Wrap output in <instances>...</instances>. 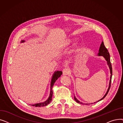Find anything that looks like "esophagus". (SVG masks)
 Listing matches in <instances>:
<instances>
[{
  "label": "esophagus",
  "instance_id": "esophagus-1",
  "mask_svg": "<svg viewBox=\"0 0 123 123\" xmlns=\"http://www.w3.org/2000/svg\"><path fill=\"white\" fill-rule=\"evenodd\" d=\"M70 73V70L68 68H66L63 70V74L64 75H68Z\"/></svg>",
  "mask_w": 123,
  "mask_h": 123
}]
</instances>
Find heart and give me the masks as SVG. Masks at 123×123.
Here are the masks:
<instances>
[{
	"instance_id": "obj_1",
	"label": "heart",
	"mask_w": 123,
	"mask_h": 123,
	"mask_svg": "<svg viewBox=\"0 0 123 123\" xmlns=\"http://www.w3.org/2000/svg\"><path fill=\"white\" fill-rule=\"evenodd\" d=\"M72 43H73V40L71 39L68 38L62 43L61 47L63 49H67L71 45ZM79 48V43L76 42L74 43L73 45H72L71 50V53L74 54L76 53L78 51Z\"/></svg>"
}]
</instances>
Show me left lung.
Instances as JSON below:
<instances>
[{
  "label": "left lung",
  "instance_id": "obj_1",
  "mask_svg": "<svg viewBox=\"0 0 123 123\" xmlns=\"http://www.w3.org/2000/svg\"><path fill=\"white\" fill-rule=\"evenodd\" d=\"M98 56H103L105 58V59L106 60V61H107V65L109 67L110 69V82H109V87H108V89L107 90V91L106 93V94H105V95L103 96V97L102 98H101L100 100H98L97 102H99L102 100H103L104 99L105 97L106 96V95H107L110 88L111 87V79H112V65H111V61H110V54L109 52L107 50V49L105 47V45L104 44V42L102 41L101 45H100V46L99 48V50L98 51V53L97 55ZM74 100L78 103H80L81 104H83V105H88V104H85V103H83L82 102H80L78 99H77L76 97L74 96ZM96 103V102H95ZM91 104H93V103H91Z\"/></svg>",
  "mask_w": 123,
  "mask_h": 123
}]
</instances>
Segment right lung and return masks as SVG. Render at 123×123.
<instances>
[{"instance_id": "right-lung-1", "label": "right lung", "mask_w": 123, "mask_h": 123, "mask_svg": "<svg viewBox=\"0 0 123 123\" xmlns=\"http://www.w3.org/2000/svg\"><path fill=\"white\" fill-rule=\"evenodd\" d=\"M25 40H21V43L25 42ZM62 74V72L61 71H55L52 75V79L51 80V83H50V94L48 98L45 101L41 103H37V104H33V105H31L35 107H43L47 106L48 104H49V103L51 102L52 100V95H53V91H52V87L54 84V83L56 81V80L58 79V78H59V77L61 76V75Z\"/></svg>"}]
</instances>
